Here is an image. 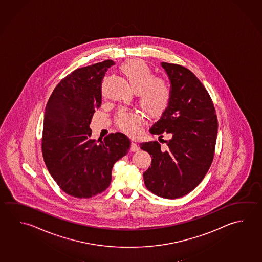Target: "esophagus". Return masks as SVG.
Segmentation results:
<instances>
[{
	"label": "esophagus",
	"instance_id": "esophagus-1",
	"mask_svg": "<svg viewBox=\"0 0 262 262\" xmlns=\"http://www.w3.org/2000/svg\"><path fill=\"white\" fill-rule=\"evenodd\" d=\"M138 150H139V146L135 142H132V143H130V151H136Z\"/></svg>",
	"mask_w": 262,
	"mask_h": 262
}]
</instances>
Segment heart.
Returning a JSON list of instances; mask_svg holds the SVG:
<instances>
[{"instance_id":"b5f03b06","label":"heart","mask_w":262,"mask_h":262,"mask_svg":"<svg viewBox=\"0 0 262 262\" xmlns=\"http://www.w3.org/2000/svg\"><path fill=\"white\" fill-rule=\"evenodd\" d=\"M121 74L136 92L139 104L148 115L158 117L165 112L171 99V88L165 79L155 78L145 61L130 60L120 67ZM142 118L136 112L121 111L117 125L122 132L135 135L140 130Z\"/></svg>"}]
</instances>
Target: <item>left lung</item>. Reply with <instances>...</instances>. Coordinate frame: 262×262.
Returning a JSON list of instances; mask_svg holds the SVG:
<instances>
[{
  "label": "left lung",
  "mask_w": 262,
  "mask_h": 262,
  "mask_svg": "<svg viewBox=\"0 0 262 262\" xmlns=\"http://www.w3.org/2000/svg\"><path fill=\"white\" fill-rule=\"evenodd\" d=\"M161 66L169 79L171 99L150 133H168L170 139L166 151L157 142L140 144L151 157L143 179L156 196L178 199L196 188L210 168L218 122L211 97L192 72L166 62Z\"/></svg>",
  "instance_id": "obj_1"
}]
</instances>
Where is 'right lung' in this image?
<instances>
[{
  "instance_id": "obj_1",
  "label": "right lung",
  "mask_w": 262,
  "mask_h": 262,
  "mask_svg": "<svg viewBox=\"0 0 262 262\" xmlns=\"http://www.w3.org/2000/svg\"><path fill=\"white\" fill-rule=\"evenodd\" d=\"M114 65L111 60L75 70L60 81L47 103L42 154L47 168L65 193L90 198L111 182L116 162L128 152L123 133L91 139L90 123L102 103V80Z\"/></svg>"
}]
</instances>
